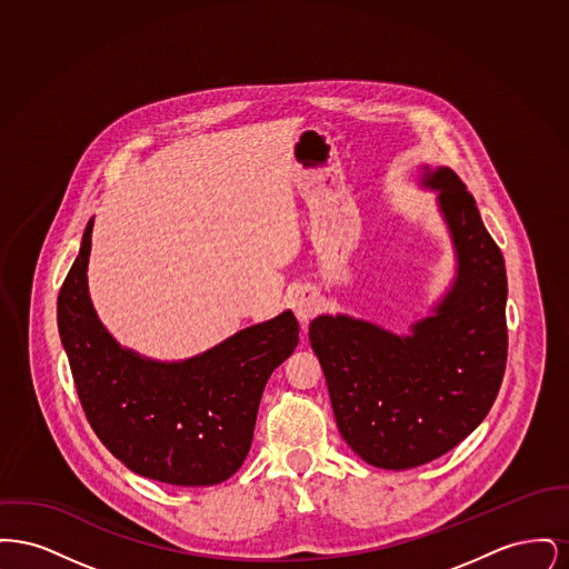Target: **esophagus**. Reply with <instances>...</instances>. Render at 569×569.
I'll return each instance as SVG.
<instances>
[{
	"instance_id": "34e87169",
	"label": "esophagus",
	"mask_w": 569,
	"mask_h": 569,
	"mask_svg": "<svg viewBox=\"0 0 569 569\" xmlns=\"http://www.w3.org/2000/svg\"><path fill=\"white\" fill-rule=\"evenodd\" d=\"M290 305H292V311L298 318V322L305 326L311 318L318 316V311L322 309V300L318 297V292L313 290H298L295 292V297L290 298Z\"/></svg>"
}]
</instances>
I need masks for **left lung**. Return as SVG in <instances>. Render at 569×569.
Returning a JSON list of instances; mask_svg holds the SVG:
<instances>
[{
    "label": "left lung",
    "instance_id": "1",
    "mask_svg": "<svg viewBox=\"0 0 569 569\" xmlns=\"http://www.w3.org/2000/svg\"><path fill=\"white\" fill-rule=\"evenodd\" d=\"M422 186L439 191L459 262L433 316L407 337L348 316L309 325L339 433L360 459L395 471L459 446L487 418L508 360L501 249L455 170L425 166Z\"/></svg>",
    "mask_w": 569,
    "mask_h": 569
}]
</instances>
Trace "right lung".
I'll return each mask as SVG.
<instances>
[{
	"label": "right lung",
	"instance_id": "1",
	"mask_svg": "<svg viewBox=\"0 0 569 569\" xmlns=\"http://www.w3.org/2000/svg\"><path fill=\"white\" fill-rule=\"evenodd\" d=\"M89 219L57 298V325L91 429L138 476L213 487L239 471L272 371L295 352L298 322L283 311L209 352L158 362L123 350L96 316L87 288Z\"/></svg>",
	"mask_w": 569,
	"mask_h": 569
}]
</instances>
